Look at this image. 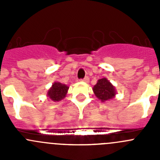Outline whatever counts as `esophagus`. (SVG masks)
<instances>
[{"label":"esophagus","mask_w":160,"mask_h":160,"mask_svg":"<svg viewBox=\"0 0 160 160\" xmlns=\"http://www.w3.org/2000/svg\"><path fill=\"white\" fill-rule=\"evenodd\" d=\"M89 77H88V76L85 77L83 79H81L82 82H89Z\"/></svg>","instance_id":"34e87169"}]
</instances>
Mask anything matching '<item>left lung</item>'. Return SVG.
<instances>
[{
	"label": "left lung",
	"instance_id": "8db88e82",
	"mask_svg": "<svg viewBox=\"0 0 160 160\" xmlns=\"http://www.w3.org/2000/svg\"><path fill=\"white\" fill-rule=\"evenodd\" d=\"M96 97L102 102L108 101L115 97L116 94L115 88L106 78L99 79L92 88Z\"/></svg>",
	"mask_w": 160,
	"mask_h": 160
}]
</instances>
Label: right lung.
I'll use <instances>...</instances> for the list:
<instances>
[{
	"mask_svg": "<svg viewBox=\"0 0 160 160\" xmlns=\"http://www.w3.org/2000/svg\"><path fill=\"white\" fill-rule=\"evenodd\" d=\"M68 89L69 87L67 85L55 82L52 87L48 89L47 96L54 102L60 101L66 97Z\"/></svg>",
	"mask_w": 160,
	"mask_h": 160,
	"instance_id": "1",
	"label": "right lung"
}]
</instances>
